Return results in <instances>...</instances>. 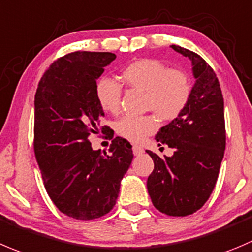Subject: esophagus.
I'll list each match as a JSON object with an SVG mask.
<instances>
[{"instance_id": "obj_1", "label": "esophagus", "mask_w": 252, "mask_h": 252, "mask_svg": "<svg viewBox=\"0 0 252 252\" xmlns=\"http://www.w3.org/2000/svg\"><path fill=\"white\" fill-rule=\"evenodd\" d=\"M132 151H133V155L135 156H140L143 153V148L140 147V146H137V145L132 146Z\"/></svg>"}]
</instances>
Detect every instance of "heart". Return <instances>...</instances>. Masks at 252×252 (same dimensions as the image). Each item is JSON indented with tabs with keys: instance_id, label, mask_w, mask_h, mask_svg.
I'll return each instance as SVG.
<instances>
[{
	"instance_id": "b5f03b06",
	"label": "heart",
	"mask_w": 252,
	"mask_h": 252,
	"mask_svg": "<svg viewBox=\"0 0 252 252\" xmlns=\"http://www.w3.org/2000/svg\"><path fill=\"white\" fill-rule=\"evenodd\" d=\"M121 79L130 88L146 93L145 107L162 120H173L186 109L191 93L189 76L179 69H168L156 59H138L125 66ZM101 109L116 114L121 102V86L109 78H101L95 86ZM157 120L151 115L124 116L116 122V132L124 138L140 142L155 132Z\"/></svg>"
}]
</instances>
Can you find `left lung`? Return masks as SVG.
<instances>
[{
    "label": "left lung",
    "instance_id": "obj_1",
    "mask_svg": "<svg viewBox=\"0 0 252 252\" xmlns=\"http://www.w3.org/2000/svg\"><path fill=\"white\" fill-rule=\"evenodd\" d=\"M171 48L191 62L195 83L186 109L156 135L158 146L173 148V156L160 158L147 151L155 163L147 189L156 209L186 217L205 204L219 176L225 151L224 99L214 70L202 57L179 45Z\"/></svg>",
    "mask_w": 252,
    "mask_h": 252
}]
</instances>
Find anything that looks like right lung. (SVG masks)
<instances>
[{
    "label": "right lung",
    "mask_w": 252,
    "mask_h": 252,
    "mask_svg": "<svg viewBox=\"0 0 252 252\" xmlns=\"http://www.w3.org/2000/svg\"><path fill=\"white\" fill-rule=\"evenodd\" d=\"M115 58L109 52L66 54L49 66L35 93L34 152L44 187L56 207L78 220L96 219L114 208L133 158L122 137L112 140L109 153L93 150L88 140L105 116L96 80Z\"/></svg>",
    "instance_id": "obj_1"
}]
</instances>
